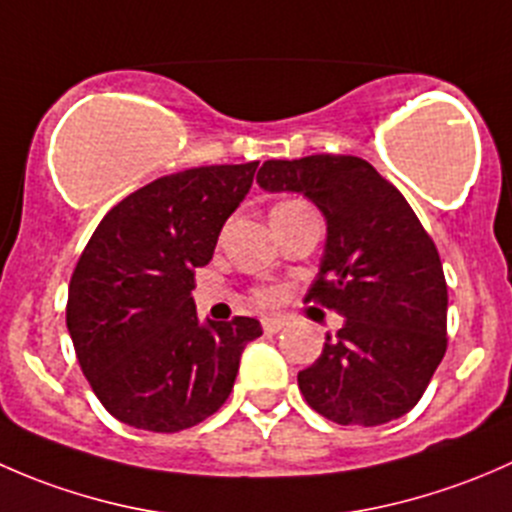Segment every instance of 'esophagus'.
Segmentation results:
<instances>
[{"instance_id": "obj_1", "label": "esophagus", "mask_w": 512, "mask_h": 512, "mask_svg": "<svg viewBox=\"0 0 512 512\" xmlns=\"http://www.w3.org/2000/svg\"><path fill=\"white\" fill-rule=\"evenodd\" d=\"M262 329H265V334H277L285 329V322L280 317H265L262 319Z\"/></svg>"}]
</instances>
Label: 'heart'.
<instances>
[{"label": "heart", "mask_w": 512, "mask_h": 512, "mask_svg": "<svg viewBox=\"0 0 512 512\" xmlns=\"http://www.w3.org/2000/svg\"><path fill=\"white\" fill-rule=\"evenodd\" d=\"M272 297H275V292H270V289H262V292H260V299H262V302H270Z\"/></svg>", "instance_id": "heart-1"}]
</instances>
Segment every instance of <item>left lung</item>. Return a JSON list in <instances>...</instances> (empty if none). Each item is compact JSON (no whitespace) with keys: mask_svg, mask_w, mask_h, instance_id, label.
<instances>
[{"mask_svg":"<svg viewBox=\"0 0 512 512\" xmlns=\"http://www.w3.org/2000/svg\"><path fill=\"white\" fill-rule=\"evenodd\" d=\"M270 193H302L327 220V245L304 302L344 317L297 374L304 401L342 426L409 414L446 354L448 289L436 245L404 195L356 156L265 160Z\"/></svg>","mask_w":512,"mask_h":512,"instance_id":"8db88e82","label":"left lung"}]
</instances>
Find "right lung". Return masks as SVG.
<instances>
[{"instance_id":"add662e5","label":"right lung","mask_w":512,"mask_h":512,"mask_svg":"<svg viewBox=\"0 0 512 512\" xmlns=\"http://www.w3.org/2000/svg\"><path fill=\"white\" fill-rule=\"evenodd\" d=\"M257 160L163 175L106 213L71 275L66 327L103 409L133 428L175 433L230 396L252 317L200 324L195 270L213 260Z\"/></svg>"}]
</instances>
